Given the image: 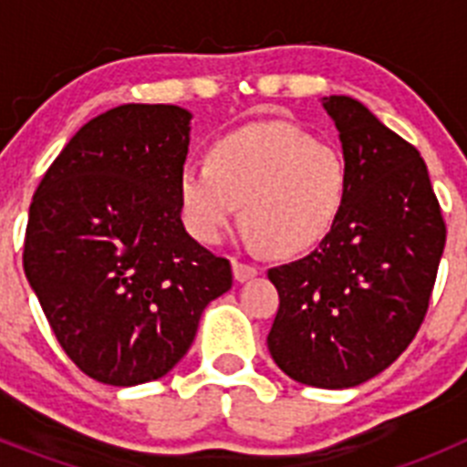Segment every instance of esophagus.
<instances>
[{
  "instance_id": "1",
  "label": "esophagus",
  "mask_w": 467,
  "mask_h": 467,
  "mask_svg": "<svg viewBox=\"0 0 467 467\" xmlns=\"http://www.w3.org/2000/svg\"><path fill=\"white\" fill-rule=\"evenodd\" d=\"M254 275H257V269H254L253 264H245V262H238V259H234V278H236L238 283H247V280H253Z\"/></svg>"
}]
</instances>
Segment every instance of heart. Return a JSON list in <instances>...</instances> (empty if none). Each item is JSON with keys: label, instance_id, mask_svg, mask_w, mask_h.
<instances>
[{"label": "heart", "instance_id": "heart-1", "mask_svg": "<svg viewBox=\"0 0 467 467\" xmlns=\"http://www.w3.org/2000/svg\"><path fill=\"white\" fill-rule=\"evenodd\" d=\"M348 166L337 147L292 123L238 128L213 144L210 161H187L177 177L189 234L220 243L236 222L271 254L316 247L344 213Z\"/></svg>", "mask_w": 467, "mask_h": 467}]
</instances>
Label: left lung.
Returning a JSON list of instances; mask_svg holds the SVG:
<instances>
[{
	"instance_id": "8db88e82",
	"label": "left lung",
	"mask_w": 467,
	"mask_h": 467,
	"mask_svg": "<svg viewBox=\"0 0 467 467\" xmlns=\"http://www.w3.org/2000/svg\"><path fill=\"white\" fill-rule=\"evenodd\" d=\"M348 166L344 213L304 259L269 271L271 358L306 386L353 388L393 365L428 311L447 226L416 147L360 100L323 98Z\"/></svg>"
}]
</instances>
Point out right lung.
<instances>
[{"label": "right lung", "instance_id": "1", "mask_svg": "<svg viewBox=\"0 0 467 467\" xmlns=\"http://www.w3.org/2000/svg\"><path fill=\"white\" fill-rule=\"evenodd\" d=\"M189 133L182 107H114L79 128L32 198L27 283L69 360L107 386L166 377L234 283L180 217Z\"/></svg>", "mask_w": 467, "mask_h": 467}]
</instances>
